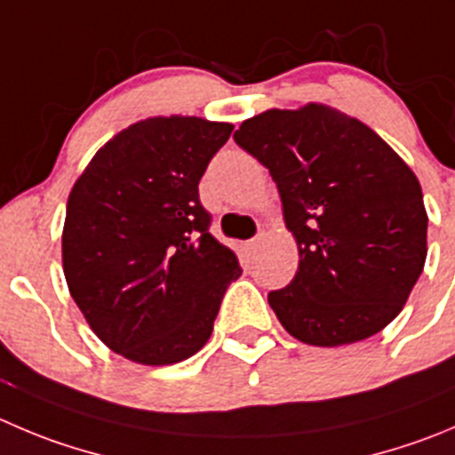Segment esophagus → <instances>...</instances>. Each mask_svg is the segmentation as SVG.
I'll use <instances>...</instances> for the list:
<instances>
[{
    "label": "esophagus",
    "instance_id": "1",
    "mask_svg": "<svg viewBox=\"0 0 455 455\" xmlns=\"http://www.w3.org/2000/svg\"><path fill=\"white\" fill-rule=\"evenodd\" d=\"M259 243H261V236H259V239H252V241H248V243H245V250H248V252H257Z\"/></svg>",
    "mask_w": 455,
    "mask_h": 455
}]
</instances>
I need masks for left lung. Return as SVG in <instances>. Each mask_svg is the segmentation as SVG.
Segmentation results:
<instances>
[{
  "instance_id": "1",
  "label": "left lung",
  "mask_w": 455,
  "mask_h": 455,
  "mask_svg": "<svg viewBox=\"0 0 455 455\" xmlns=\"http://www.w3.org/2000/svg\"><path fill=\"white\" fill-rule=\"evenodd\" d=\"M236 145L270 170L299 267L267 304L310 346L375 335L400 315L427 259L422 188L404 160L357 118L328 105L267 109Z\"/></svg>"
}]
</instances>
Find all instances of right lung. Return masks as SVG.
Returning <instances> with one entry per match:
<instances>
[{
  "instance_id": "add662e5",
  "label": "right lung",
  "mask_w": 455,
  "mask_h": 455,
  "mask_svg": "<svg viewBox=\"0 0 455 455\" xmlns=\"http://www.w3.org/2000/svg\"><path fill=\"white\" fill-rule=\"evenodd\" d=\"M232 129L196 116L133 123L98 149L68 194V292L91 331L136 364L198 353L241 276L198 198V180Z\"/></svg>"
}]
</instances>
